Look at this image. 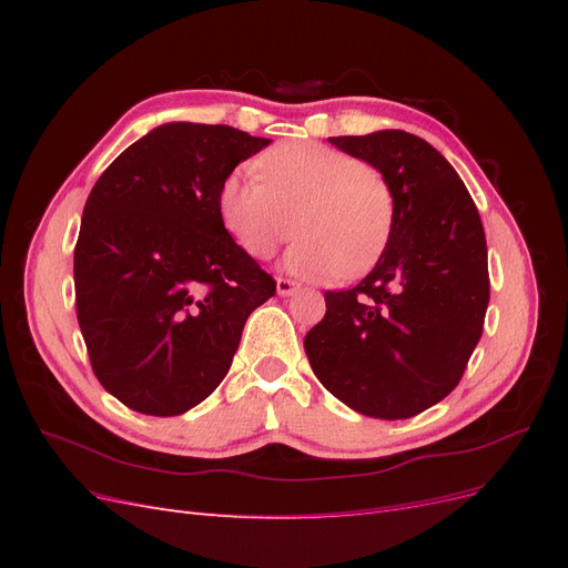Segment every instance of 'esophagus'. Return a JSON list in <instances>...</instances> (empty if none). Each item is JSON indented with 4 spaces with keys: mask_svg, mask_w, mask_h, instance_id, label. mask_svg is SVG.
<instances>
[{
    "mask_svg": "<svg viewBox=\"0 0 568 568\" xmlns=\"http://www.w3.org/2000/svg\"><path fill=\"white\" fill-rule=\"evenodd\" d=\"M296 291H298V284H296V282L284 280V277L277 280V294H280V296H291V294H296Z\"/></svg>",
    "mask_w": 568,
    "mask_h": 568,
    "instance_id": "34e87169",
    "label": "esophagus"
}]
</instances>
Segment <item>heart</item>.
I'll return each mask as SVG.
<instances>
[{"instance_id": "b5f03b06", "label": "heart", "mask_w": 568, "mask_h": 568, "mask_svg": "<svg viewBox=\"0 0 568 568\" xmlns=\"http://www.w3.org/2000/svg\"><path fill=\"white\" fill-rule=\"evenodd\" d=\"M257 183L232 173L220 184L217 213L234 242L253 257L284 255L301 280H336L367 272L393 230V194L379 170L317 142H284L255 161Z\"/></svg>"}]
</instances>
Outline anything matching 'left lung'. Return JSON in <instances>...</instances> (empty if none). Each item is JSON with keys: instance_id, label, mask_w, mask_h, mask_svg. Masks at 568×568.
<instances>
[{"instance_id": "1", "label": "left lung", "mask_w": 568, "mask_h": 568, "mask_svg": "<svg viewBox=\"0 0 568 568\" xmlns=\"http://www.w3.org/2000/svg\"><path fill=\"white\" fill-rule=\"evenodd\" d=\"M329 142L379 170L395 215L372 272L326 291V315L303 346L322 386L351 409L415 417L459 384L484 332V225L455 168L422 136L379 130Z\"/></svg>"}]
</instances>
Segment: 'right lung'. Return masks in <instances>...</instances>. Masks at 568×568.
<instances>
[{
	"mask_svg": "<svg viewBox=\"0 0 568 568\" xmlns=\"http://www.w3.org/2000/svg\"><path fill=\"white\" fill-rule=\"evenodd\" d=\"M267 144L230 125L165 123L90 192L73 263L78 322L97 379L130 409L175 417L209 398L248 315L274 296L217 213L220 184Z\"/></svg>",
	"mask_w": 568,
	"mask_h": 568,
	"instance_id": "obj_1",
	"label": "right lung"
}]
</instances>
